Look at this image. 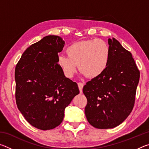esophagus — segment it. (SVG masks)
Returning a JSON list of instances; mask_svg holds the SVG:
<instances>
[{"label":"esophagus","instance_id":"obj_1","mask_svg":"<svg viewBox=\"0 0 149 149\" xmlns=\"http://www.w3.org/2000/svg\"><path fill=\"white\" fill-rule=\"evenodd\" d=\"M78 87H79V91H80V93H82V91H83V87H84V84H83V83L81 82H79L78 83Z\"/></svg>","mask_w":149,"mask_h":149}]
</instances>
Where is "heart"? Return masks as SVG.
Here are the masks:
<instances>
[{"mask_svg":"<svg viewBox=\"0 0 149 149\" xmlns=\"http://www.w3.org/2000/svg\"><path fill=\"white\" fill-rule=\"evenodd\" d=\"M68 56L60 55L58 65L68 78L74 77L79 65L80 71L94 78L105 71L109 63L110 49L107 42L93 39L74 42L67 48Z\"/></svg>","mask_w":149,"mask_h":149,"instance_id":"b5f03b06","label":"heart"}]
</instances>
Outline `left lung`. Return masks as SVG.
<instances>
[{"label": "left lung", "mask_w": 149, "mask_h": 149, "mask_svg": "<svg viewBox=\"0 0 149 149\" xmlns=\"http://www.w3.org/2000/svg\"><path fill=\"white\" fill-rule=\"evenodd\" d=\"M109 63L101 75L83 88L87 99V120L98 129H110L121 124L132 112L140 72L132 54L114 38L108 39Z\"/></svg>", "instance_id": "left-lung-1"}]
</instances>
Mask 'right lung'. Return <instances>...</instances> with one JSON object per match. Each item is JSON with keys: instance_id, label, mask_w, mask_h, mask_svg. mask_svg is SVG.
Segmentation results:
<instances>
[{"instance_id": "add662e5", "label": "right lung", "mask_w": 149, "mask_h": 149, "mask_svg": "<svg viewBox=\"0 0 149 149\" xmlns=\"http://www.w3.org/2000/svg\"><path fill=\"white\" fill-rule=\"evenodd\" d=\"M65 42L48 35L25 50L15 69L17 108L37 129H54L62 123L65 108L79 93L77 84L65 77L58 53Z\"/></svg>"}]
</instances>
